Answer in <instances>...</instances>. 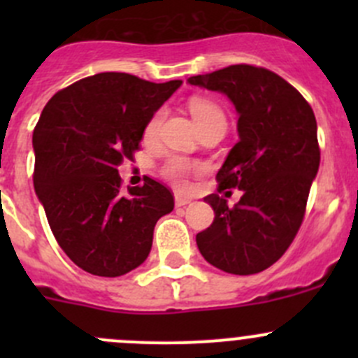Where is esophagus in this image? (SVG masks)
Masks as SVG:
<instances>
[{
    "label": "esophagus",
    "mask_w": 358,
    "mask_h": 358,
    "mask_svg": "<svg viewBox=\"0 0 358 358\" xmlns=\"http://www.w3.org/2000/svg\"><path fill=\"white\" fill-rule=\"evenodd\" d=\"M190 202H192V199H190V197L182 196V194H176L175 196V204L178 206V208H183V206L190 204Z\"/></svg>",
    "instance_id": "34e87169"
}]
</instances>
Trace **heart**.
Masks as SVG:
<instances>
[{"mask_svg":"<svg viewBox=\"0 0 358 358\" xmlns=\"http://www.w3.org/2000/svg\"><path fill=\"white\" fill-rule=\"evenodd\" d=\"M189 109L194 121L197 122L199 128L213 121L225 122V114H223V110L220 109L215 102H211V100L208 99H202V96H192V99L189 100ZM161 119L162 110H157L156 114L147 121L145 128H143V138L152 140L154 136H156L159 124H161ZM206 166L202 164V162L190 161V159L182 156H171L164 161L161 173L168 182L173 183V185L180 187V189H185V187L189 185L190 175H192V173H199Z\"/></svg>","mask_w":358,"mask_h":358,"instance_id":"1","label":"heart"}]
</instances>
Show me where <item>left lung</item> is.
<instances>
[{"label": "left lung", "instance_id": "1", "mask_svg": "<svg viewBox=\"0 0 358 358\" xmlns=\"http://www.w3.org/2000/svg\"><path fill=\"white\" fill-rule=\"evenodd\" d=\"M189 83L227 95L239 114V142L216 180L220 190L239 189L243 197L234 208L218 194L204 197L215 220L197 234V248L227 273L263 272L291 246L305 216L320 164L315 115L301 93L268 69L239 64Z\"/></svg>", "mask_w": 358, "mask_h": 358}]
</instances>
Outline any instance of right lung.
<instances>
[{
    "instance_id": "add662e5",
    "label": "right lung",
    "mask_w": 358,
    "mask_h": 358,
    "mask_svg": "<svg viewBox=\"0 0 358 358\" xmlns=\"http://www.w3.org/2000/svg\"><path fill=\"white\" fill-rule=\"evenodd\" d=\"M180 85L100 72L43 109L32 133L34 190L59 246L85 272L119 277L142 265L157 220L175 208L152 178L122 192L117 168L131 161L147 121Z\"/></svg>"
}]
</instances>
